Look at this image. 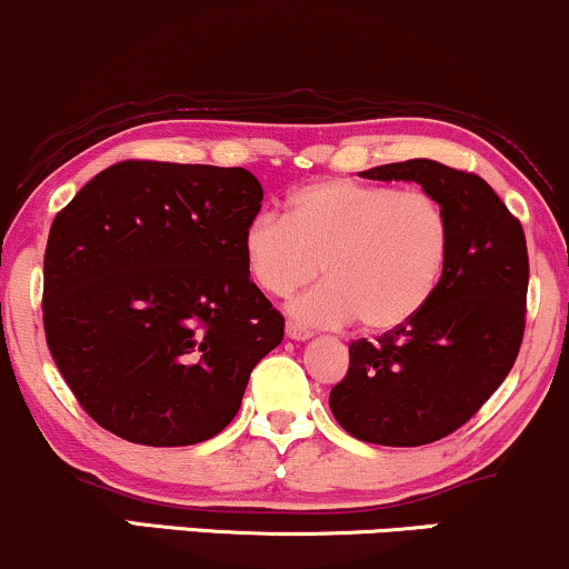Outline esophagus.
I'll use <instances>...</instances> for the list:
<instances>
[{
    "mask_svg": "<svg viewBox=\"0 0 569 569\" xmlns=\"http://www.w3.org/2000/svg\"><path fill=\"white\" fill-rule=\"evenodd\" d=\"M287 338L306 340V338H311V330H306V327H300L296 322H287Z\"/></svg>",
    "mask_w": 569,
    "mask_h": 569,
    "instance_id": "34e87169",
    "label": "esophagus"
}]
</instances>
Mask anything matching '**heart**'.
Here are the masks:
<instances>
[{"instance_id": "obj_1", "label": "heart", "mask_w": 569, "mask_h": 569, "mask_svg": "<svg viewBox=\"0 0 569 569\" xmlns=\"http://www.w3.org/2000/svg\"><path fill=\"white\" fill-rule=\"evenodd\" d=\"M452 223L429 191L332 178L292 191L284 220L244 226V269L266 296L290 298L319 277L327 284L292 303L313 325L357 319L365 332L410 325L442 282Z\"/></svg>"}]
</instances>
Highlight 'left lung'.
<instances>
[{"mask_svg":"<svg viewBox=\"0 0 569 569\" xmlns=\"http://www.w3.org/2000/svg\"><path fill=\"white\" fill-rule=\"evenodd\" d=\"M365 176L433 193L450 216L452 250L431 303L410 325L349 346L330 410L362 442L431 445L469 423L517 362L530 282L525 229L477 172L407 159Z\"/></svg>","mask_w":569,"mask_h":569,"instance_id":"1","label":"left lung"}]
</instances>
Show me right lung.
<instances>
[{
	"label": "right lung",
	"mask_w": 569,
	"mask_h": 569,
	"mask_svg": "<svg viewBox=\"0 0 569 569\" xmlns=\"http://www.w3.org/2000/svg\"><path fill=\"white\" fill-rule=\"evenodd\" d=\"M263 186L244 167L124 159L52 220L47 349L82 410L136 445L212 439L284 317L244 269Z\"/></svg>",
	"instance_id": "right-lung-1"
}]
</instances>
